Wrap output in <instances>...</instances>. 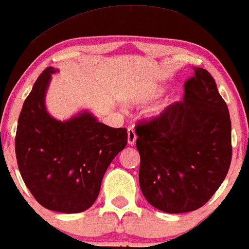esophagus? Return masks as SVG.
<instances>
[{"label": "esophagus", "instance_id": "1", "mask_svg": "<svg viewBox=\"0 0 249 249\" xmlns=\"http://www.w3.org/2000/svg\"><path fill=\"white\" fill-rule=\"evenodd\" d=\"M136 142V134L135 130L133 128H128V144L134 145V143Z\"/></svg>", "mask_w": 249, "mask_h": 249}]
</instances>
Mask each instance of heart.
I'll use <instances>...</instances> for the list:
<instances>
[{
	"instance_id": "b5f03b06",
	"label": "heart",
	"mask_w": 249,
	"mask_h": 249,
	"mask_svg": "<svg viewBox=\"0 0 249 249\" xmlns=\"http://www.w3.org/2000/svg\"><path fill=\"white\" fill-rule=\"evenodd\" d=\"M157 94V92H153V93H150V94L148 95V98H153V96H155Z\"/></svg>"
}]
</instances>
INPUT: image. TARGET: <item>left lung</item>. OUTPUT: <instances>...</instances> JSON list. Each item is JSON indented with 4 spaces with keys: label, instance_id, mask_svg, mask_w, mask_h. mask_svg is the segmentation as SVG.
<instances>
[{
    "label": "left lung",
    "instance_id": "1",
    "mask_svg": "<svg viewBox=\"0 0 249 249\" xmlns=\"http://www.w3.org/2000/svg\"><path fill=\"white\" fill-rule=\"evenodd\" d=\"M184 100L136 125L139 180L151 206L166 213L195 211L224 182L232 160L226 102L206 70L194 67Z\"/></svg>",
    "mask_w": 249,
    "mask_h": 249
}]
</instances>
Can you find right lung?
<instances>
[{
    "mask_svg": "<svg viewBox=\"0 0 249 249\" xmlns=\"http://www.w3.org/2000/svg\"><path fill=\"white\" fill-rule=\"evenodd\" d=\"M48 67L20 110L15 150L26 188L51 211L79 213L93 205L105 172L127 145L125 128H112L89 110L66 121L52 118L45 106L51 75Z\"/></svg>",
    "mask_w": 249,
    "mask_h": 249,
    "instance_id": "1",
    "label": "right lung"
}]
</instances>
